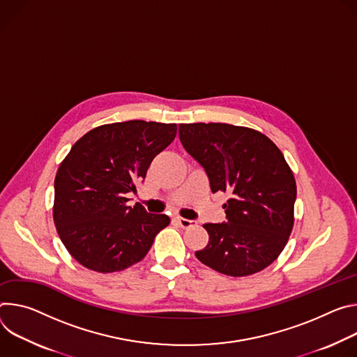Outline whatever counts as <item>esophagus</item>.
Here are the masks:
<instances>
[{
  "label": "esophagus",
  "mask_w": 357,
  "mask_h": 357,
  "mask_svg": "<svg viewBox=\"0 0 357 357\" xmlns=\"http://www.w3.org/2000/svg\"><path fill=\"white\" fill-rule=\"evenodd\" d=\"M174 220L177 221V224H178L181 228H190V227H192V225L197 224V221H194V220H187V218H183V217H176Z\"/></svg>",
  "instance_id": "obj_1"
}]
</instances>
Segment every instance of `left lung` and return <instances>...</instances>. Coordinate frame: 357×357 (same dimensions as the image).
<instances>
[{
	"label": "left lung",
	"mask_w": 357,
	"mask_h": 357,
	"mask_svg": "<svg viewBox=\"0 0 357 357\" xmlns=\"http://www.w3.org/2000/svg\"><path fill=\"white\" fill-rule=\"evenodd\" d=\"M187 153L199 162L213 192L228 191L227 221L204 224L210 240L195 252L204 265L248 276L271 265L294 227L296 183L282 151L265 135L227 123L178 126Z\"/></svg>",
	"instance_id": "1"
}]
</instances>
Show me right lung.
Instances as JSON below:
<instances>
[{
	"instance_id": "obj_1",
	"label": "right lung",
	"mask_w": 357,
	"mask_h": 357,
	"mask_svg": "<svg viewBox=\"0 0 357 357\" xmlns=\"http://www.w3.org/2000/svg\"><path fill=\"white\" fill-rule=\"evenodd\" d=\"M176 133V123L129 121L95 128L72 146L55 177L54 221L79 264L102 273L123 271L170 224L139 203L130 207L126 194Z\"/></svg>"
}]
</instances>
